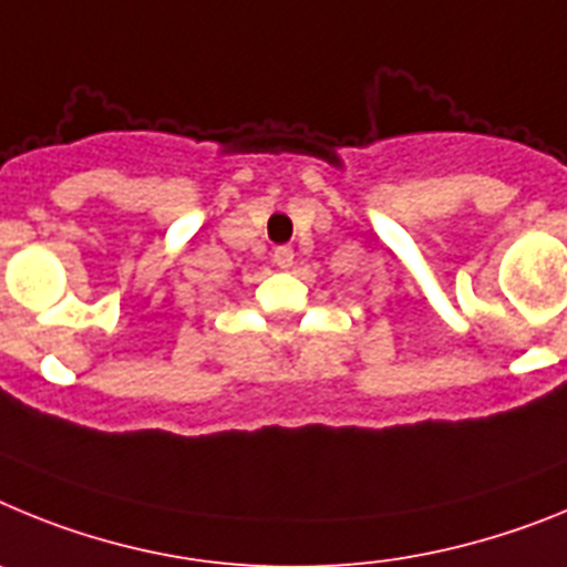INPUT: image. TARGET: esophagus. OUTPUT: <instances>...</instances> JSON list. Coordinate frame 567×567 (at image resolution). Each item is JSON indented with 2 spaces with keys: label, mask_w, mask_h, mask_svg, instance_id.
Segmentation results:
<instances>
[{
  "label": "esophagus",
  "mask_w": 567,
  "mask_h": 567,
  "mask_svg": "<svg viewBox=\"0 0 567 567\" xmlns=\"http://www.w3.org/2000/svg\"><path fill=\"white\" fill-rule=\"evenodd\" d=\"M274 262L279 265V268H290L293 265V248H288V245H279L277 250H274Z\"/></svg>",
  "instance_id": "obj_1"
}]
</instances>
